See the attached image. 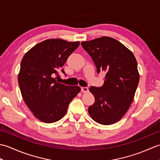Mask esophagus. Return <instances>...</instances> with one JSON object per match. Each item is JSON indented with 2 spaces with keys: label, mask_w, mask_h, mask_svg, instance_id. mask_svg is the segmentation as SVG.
I'll return each mask as SVG.
<instances>
[{
  "label": "esophagus",
  "mask_w": 160,
  "mask_h": 160,
  "mask_svg": "<svg viewBox=\"0 0 160 160\" xmlns=\"http://www.w3.org/2000/svg\"><path fill=\"white\" fill-rule=\"evenodd\" d=\"M81 91L82 93H87L89 91V89L87 87H82L81 88Z\"/></svg>",
  "instance_id": "1"
}]
</instances>
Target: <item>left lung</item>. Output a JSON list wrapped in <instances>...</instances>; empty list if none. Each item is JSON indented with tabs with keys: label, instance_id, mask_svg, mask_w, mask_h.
Returning a JSON list of instances; mask_svg holds the SVG:
<instances>
[{
	"label": "left lung",
	"instance_id": "left-lung-1",
	"mask_svg": "<svg viewBox=\"0 0 160 160\" xmlns=\"http://www.w3.org/2000/svg\"><path fill=\"white\" fill-rule=\"evenodd\" d=\"M93 59L97 71L106 72L102 87H91L95 102L89 107L91 118L110 125L121 120L134 99L140 80L138 63L131 50L111 37L81 42Z\"/></svg>",
	"mask_w": 160,
	"mask_h": 160
}]
</instances>
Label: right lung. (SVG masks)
<instances>
[{
	"label": "right lung",
	"mask_w": 160,
	"mask_h": 160,
	"mask_svg": "<svg viewBox=\"0 0 160 160\" xmlns=\"http://www.w3.org/2000/svg\"><path fill=\"white\" fill-rule=\"evenodd\" d=\"M79 45V41L48 39L33 46L23 56L18 75L20 92L39 120L45 123L60 120L80 91V87L66 86L53 78L58 76V70Z\"/></svg>",
	"instance_id": "obj_1"
}]
</instances>
